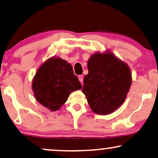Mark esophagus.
<instances>
[{
  "label": "esophagus",
  "mask_w": 158,
  "mask_h": 158,
  "mask_svg": "<svg viewBox=\"0 0 158 158\" xmlns=\"http://www.w3.org/2000/svg\"><path fill=\"white\" fill-rule=\"evenodd\" d=\"M79 81H80L81 83L83 82V76L82 75L79 76Z\"/></svg>",
  "instance_id": "34e87169"
}]
</instances>
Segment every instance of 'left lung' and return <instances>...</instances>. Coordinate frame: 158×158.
<instances>
[{
	"mask_svg": "<svg viewBox=\"0 0 158 158\" xmlns=\"http://www.w3.org/2000/svg\"><path fill=\"white\" fill-rule=\"evenodd\" d=\"M82 92L91 110L108 115L123 103L132 83L129 66L112 53H96L87 62Z\"/></svg>",
	"mask_w": 158,
	"mask_h": 158,
	"instance_id": "1",
	"label": "left lung"
}]
</instances>
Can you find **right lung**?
<instances>
[{
    "instance_id": "right-lung-1",
    "label": "right lung",
    "mask_w": 158,
    "mask_h": 158,
    "mask_svg": "<svg viewBox=\"0 0 158 158\" xmlns=\"http://www.w3.org/2000/svg\"><path fill=\"white\" fill-rule=\"evenodd\" d=\"M81 88L80 81L74 75L71 64L57 57L45 61L32 81L36 99L52 111L60 109L71 93Z\"/></svg>"
}]
</instances>
